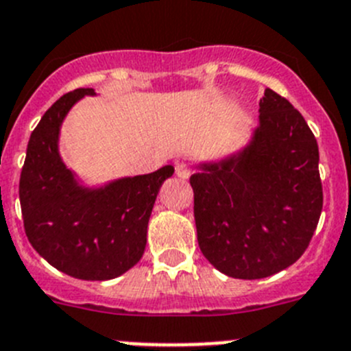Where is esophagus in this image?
<instances>
[{"label":"esophagus","instance_id":"34e87169","mask_svg":"<svg viewBox=\"0 0 351 351\" xmlns=\"http://www.w3.org/2000/svg\"><path fill=\"white\" fill-rule=\"evenodd\" d=\"M176 176L181 179H189V176H191V169H189L188 165H184V163H181V165L176 167Z\"/></svg>","mask_w":351,"mask_h":351}]
</instances>
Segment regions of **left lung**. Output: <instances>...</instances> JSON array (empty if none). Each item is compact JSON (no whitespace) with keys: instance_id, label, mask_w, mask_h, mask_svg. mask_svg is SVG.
<instances>
[{"instance_id":"8db88e82","label":"left lung","mask_w":351,"mask_h":351,"mask_svg":"<svg viewBox=\"0 0 351 351\" xmlns=\"http://www.w3.org/2000/svg\"><path fill=\"white\" fill-rule=\"evenodd\" d=\"M193 173L198 245L221 273L266 278L294 265L322 212L318 144L294 106L265 90L245 146Z\"/></svg>"}]
</instances>
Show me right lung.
<instances>
[{
  "label": "right lung",
  "mask_w": 351,
  "mask_h": 351,
  "mask_svg": "<svg viewBox=\"0 0 351 351\" xmlns=\"http://www.w3.org/2000/svg\"><path fill=\"white\" fill-rule=\"evenodd\" d=\"M94 88H78L51 106L31 134L19 197L29 242L53 268L80 280H111L136 266L147 242V223L165 165L88 186L64 163L60 127L67 112Z\"/></svg>",
  "instance_id": "add662e5"
}]
</instances>
